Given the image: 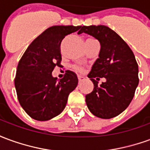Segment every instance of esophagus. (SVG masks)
<instances>
[{
	"mask_svg": "<svg viewBox=\"0 0 150 150\" xmlns=\"http://www.w3.org/2000/svg\"><path fill=\"white\" fill-rule=\"evenodd\" d=\"M78 79H79V81L80 82L83 80V76H81V75H78Z\"/></svg>",
	"mask_w": 150,
	"mask_h": 150,
	"instance_id": "34e87169",
	"label": "esophagus"
}]
</instances>
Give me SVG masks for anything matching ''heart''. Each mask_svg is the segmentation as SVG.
<instances>
[{"mask_svg": "<svg viewBox=\"0 0 150 150\" xmlns=\"http://www.w3.org/2000/svg\"><path fill=\"white\" fill-rule=\"evenodd\" d=\"M74 68H75L76 71H78L79 72H82L83 71V69L82 68V67H78V66H75V67H74Z\"/></svg>", "mask_w": 150, "mask_h": 150, "instance_id": "1", "label": "heart"}]
</instances>
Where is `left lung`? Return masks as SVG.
Returning a JSON list of instances; mask_svg holds the SVG:
<instances>
[{
	"instance_id": "left-lung-1",
	"label": "left lung",
	"mask_w": 150,
	"mask_h": 150,
	"mask_svg": "<svg viewBox=\"0 0 150 150\" xmlns=\"http://www.w3.org/2000/svg\"><path fill=\"white\" fill-rule=\"evenodd\" d=\"M82 33L91 35L100 43L99 58L88 75L94 88L86 95V104L93 115L110 119L131 103L139 83L138 65L128 44L109 27L83 25L78 32ZM103 77L106 81L98 85L96 81Z\"/></svg>"
}]
</instances>
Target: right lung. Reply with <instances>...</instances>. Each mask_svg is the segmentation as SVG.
<instances>
[{"instance_id": "1", "label": "right lung", "mask_w": 150, "mask_h": 150, "mask_svg": "<svg viewBox=\"0 0 150 150\" xmlns=\"http://www.w3.org/2000/svg\"><path fill=\"white\" fill-rule=\"evenodd\" d=\"M80 25H54L46 29L30 43L18 62L14 84L22 108L31 118L48 120L65 108L69 94L78 84L71 71L61 79L52 76L62 61L60 46L63 38Z\"/></svg>"}]
</instances>
